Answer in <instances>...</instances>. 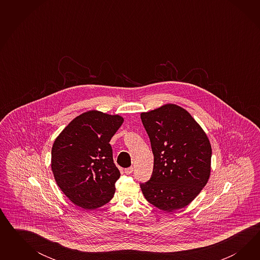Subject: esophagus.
Returning a JSON list of instances; mask_svg holds the SVG:
<instances>
[{
    "mask_svg": "<svg viewBox=\"0 0 260 260\" xmlns=\"http://www.w3.org/2000/svg\"><path fill=\"white\" fill-rule=\"evenodd\" d=\"M134 167H129V168H127V169H125V173H126V174H131V173L134 172Z\"/></svg>",
    "mask_w": 260,
    "mask_h": 260,
    "instance_id": "obj_1",
    "label": "esophagus"
}]
</instances>
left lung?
<instances>
[{
	"instance_id": "obj_1",
	"label": "left lung",
	"mask_w": 260,
	"mask_h": 260,
	"mask_svg": "<svg viewBox=\"0 0 260 260\" xmlns=\"http://www.w3.org/2000/svg\"><path fill=\"white\" fill-rule=\"evenodd\" d=\"M153 153L150 180L140 185L145 198L164 212L189 205L211 175L212 146L189 112L174 104L142 112Z\"/></svg>"
}]
</instances>
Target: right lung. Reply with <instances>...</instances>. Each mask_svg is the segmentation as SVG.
<instances>
[{
  "label": "right lung",
  "mask_w": 260,
  "mask_h": 260,
  "mask_svg": "<svg viewBox=\"0 0 260 260\" xmlns=\"http://www.w3.org/2000/svg\"><path fill=\"white\" fill-rule=\"evenodd\" d=\"M123 122L118 114L88 110L73 119L53 143L51 170L56 183L84 210L100 208L114 196L120 172L110 141Z\"/></svg>",
  "instance_id": "obj_1"
}]
</instances>
